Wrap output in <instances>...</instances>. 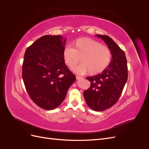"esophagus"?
Returning <instances> with one entry per match:
<instances>
[{"instance_id": "34e87169", "label": "esophagus", "mask_w": 149, "mask_h": 149, "mask_svg": "<svg viewBox=\"0 0 149 149\" xmlns=\"http://www.w3.org/2000/svg\"><path fill=\"white\" fill-rule=\"evenodd\" d=\"M76 79H78V80L83 78V77H81V76H76Z\"/></svg>"}]
</instances>
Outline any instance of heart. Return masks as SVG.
Wrapping results in <instances>:
<instances>
[{
  "instance_id": "b5f03b06",
  "label": "heart",
  "mask_w": 149,
  "mask_h": 149,
  "mask_svg": "<svg viewBox=\"0 0 149 149\" xmlns=\"http://www.w3.org/2000/svg\"><path fill=\"white\" fill-rule=\"evenodd\" d=\"M74 48L66 47L63 49L65 63L73 68L81 61L82 63L73 69L75 73L91 75L101 73L109 65L111 52L106 46L89 38H80L73 43Z\"/></svg>"
}]
</instances>
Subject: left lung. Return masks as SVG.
Returning <instances> with one entry per match:
<instances>
[{"instance_id": "left-lung-1", "label": "left lung", "mask_w": 149, "mask_h": 149, "mask_svg": "<svg viewBox=\"0 0 149 149\" xmlns=\"http://www.w3.org/2000/svg\"><path fill=\"white\" fill-rule=\"evenodd\" d=\"M106 43L111 52L112 60L102 73L86 78L90 88L84 91L88 106L94 111L109 109L118 101L127 82L128 71L124 52L107 35H96Z\"/></svg>"}]
</instances>
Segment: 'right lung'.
<instances>
[{"mask_svg":"<svg viewBox=\"0 0 149 149\" xmlns=\"http://www.w3.org/2000/svg\"><path fill=\"white\" fill-rule=\"evenodd\" d=\"M66 38L44 35L26 48L22 78L29 96L42 109L52 110L63 101L75 76L65 63Z\"/></svg>","mask_w":149,"mask_h":149,"instance_id":"1","label":"right lung"}]
</instances>
